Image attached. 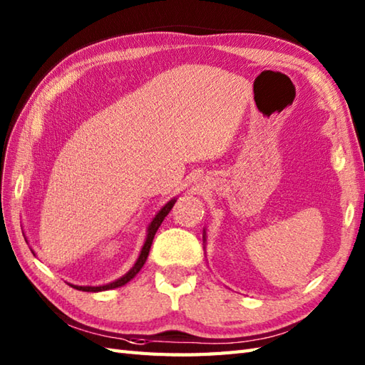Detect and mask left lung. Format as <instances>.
I'll list each match as a JSON object with an SVG mask.
<instances>
[{"label": "left lung", "mask_w": 365, "mask_h": 365, "mask_svg": "<svg viewBox=\"0 0 365 365\" xmlns=\"http://www.w3.org/2000/svg\"><path fill=\"white\" fill-rule=\"evenodd\" d=\"M204 240H205V235H204Z\"/></svg>", "instance_id": "1"}]
</instances>
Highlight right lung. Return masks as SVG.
Here are the masks:
<instances>
[{
  "label": "right lung",
  "mask_w": 365,
  "mask_h": 365,
  "mask_svg": "<svg viewBox=\"0 0 365 365\" xmlns=\"http://www.w3.org/2000/svg\"><path fill=\"white\" fill-rule=\"evenodd\" d=\"M175 200H177V199H170L169 202H168L165 207H163L157 215H155V218H153L152 222L149 224V229H147V237H145V242H144V246H143V250H141V254H139V257H138L136 263L133 265V268H131L127 274H123L122 277H119L118 281L110 282V284H106V285H98V287H91V285H72V284H71V285L73 287V289L81 290V292H103V290L115 289V287H122V285H125L128 281H131V279H133V277L139 273V271H141V268L144 267V263H145V260H147V255H149V251H150L153 237H155V234H157L158 227L161 226L163 220H165L166 216H168V213H169L170 210H173Z\"/></svg>",
  "instance_id": "obj_1"
}]
</instances>
